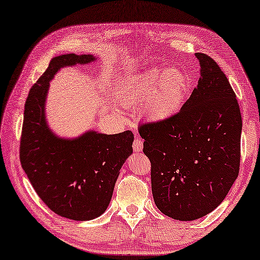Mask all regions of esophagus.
<instances>
[{
	"label": "esophagus",
	"instance_id": "esophagus-1",
	"mask_svg": "<svg viewBox=\"0 0 260 260\" xmlns=\"http://www.w3.org/2000/svg\"><path fill=\"white\" fill-rule=\"evenodd\" d=\"M133 148H134V152H137V153L142 152L143 141L141 140V139H135L134 143H133Z\"/></svg>",
	"mask_w": 260,
	"mask_h": 260
}]
</instances>
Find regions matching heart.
I'll return each instance as SVG.
<instances>
[{
    "label": "heart",
    "mask_w": 260,
    "mask_h": 260,
    "mask_svg": "<svg viewBox=\"0 0 260 260\" xmlns=\"http://www.w3.org/2000/svg\"><path fill=\"white\" fill-rule=\"evenodd\" d=\"M190 79L180 69H153L138 73L120 87L118 98L126 108L145 104V113L155 121L173 118L183 107Z\"/></svg>",
    "instance_id": "heart-1"
}]
</instances>
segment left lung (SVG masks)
I'll use <instances>...</instances> for the list:
<instances>
[{
  "label": "left lung",
  "mask_w": 260,
  "mask_h": 260,
  "mask_svg": "<svg viewBox=\"0 0 260 260\" xmlns=\"http://www.w3.org/2000/svg\"><path fill=\"white\" fill-rule=\"evenodd\" d=\"M200 79L181 111L142 123L154 202L166 216L195 220L223 202L239 173L242 115L226 76L205 53H195Z\"/></svg>",
  "instance_id": "8db88e82"
}]
</instances>
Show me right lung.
<instances>
[{
	"label": "right lung",
	"mask_w": 260,
	"mask_h": 260,
	"mask_svg": "<svg viewBox=\"0 0 260 260\" xmlns=\"http://www.w3.org/2000/svg\"><path fill=\"white\" fill-rule=\"evenodd\" d=\"M95 59L93 55L75 53L52 58L31 87L24 106L19 147L22 168L50 210L73 220H90L106 211L120 169L133 153L131 131L110 135L87 131L67 139L53 133L46 121V95L56 72Z\"/></svg>",
	"instance_id": "1"
}]
</instances>
